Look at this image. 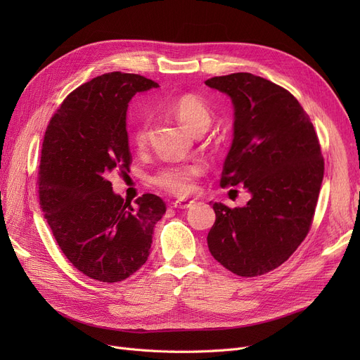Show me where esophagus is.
I'll list each match as a JSON object with an SVG mask.
<instances>
[{"instance_id": "esophagus-1", "label": "esophagus", "mask_w": 360, "mask_h": 360, "mask_svg": "<svg viewBox=\"0 0 360 360\" xmlns=\"http://www.w3.org/2000/svg\"><path fill=\"white\" fill-rule=\"evenodd\" d=\"M195 201L193 200H176L174 202V207L175 209H190V207L194 204Z\"/></svg>"}]
</instances>
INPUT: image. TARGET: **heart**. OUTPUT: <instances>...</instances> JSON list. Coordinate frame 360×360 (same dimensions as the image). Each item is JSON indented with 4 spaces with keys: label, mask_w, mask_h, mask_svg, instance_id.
Wrapping results in <instances>:
<instances>
[{
    "label": "heart",
    "mask_w": 360,
    "mask_h": 360,
    "mask_svg": "<svg viewBox=\"0 0 360 360\" xmlns=\"http://www.w3.org/2000/svg\"><path fill=\"white\" fill-rule=\"evenodd\" d=\"M172 112L181 125L190 131L191 134L205 132L213 121V113L201 99L186 94L176 99L172 105ZM150 122L147 118L139 122L134 131V143L137 147H143L148 139ZM204 174V166L200 163H181L162 167L155 175V182L165 188L166 191L178 197H186L195 191L197 179Z\"/></svg>",
    "instance_id": "1"
}]
</instances>
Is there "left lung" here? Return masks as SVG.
<instances>
[{
    "instance_id": "1",
    "label": "left lung",
    "mask_w": 360,
    "mask_h": 360,
    "mask_svg": "<svg viewBox=\"0 0 360 360\" xmlns=\"http://www.w3.org/2000/svg\"><path fill=\"white\" fill-rule=\"evenodd\" d=\"M205 86L233 105V140L220 185H243L251 200L214 202L207 235L216 261L242 277L281 266L309 232L324 178L312 122L292 93L251 72L220 75Z\"/></svg>"
}]
</instances>
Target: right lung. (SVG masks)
<instances>
[{"instance_id": "obj_1", "label": "right lung", "mask_w": 360, "mask_h": 360, "mask_svg": "<svg viewBox=\"0 0 360 360\" xmlns=\"http://www.w3.org/2000/svg\"><path fill=\"white\" fill-rule=\"evenodd\" d=\"M158 86L139 74L99 75L68 94L45 132L39 165L45 219L72 266L103 283L143 267L166 212L155 194L131 205L108 181L113 172H129V101Z\"/></svg>"}]
</instances>
